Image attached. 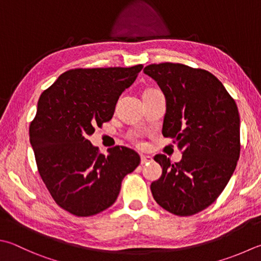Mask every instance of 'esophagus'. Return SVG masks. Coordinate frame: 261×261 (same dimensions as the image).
Listing matches in <instances>:
<instances>
[{"label":"esophagus","instance_id":"34e87169","mask_svg":"<svg viewBox=\"0 0 261 261\" xmlns=\"http://www.w3.org/2000/svg\"><path fill=\"white\" fill-rule=\"evenodd\" d=\"M151 161H152V158L150 155H144V154L141 155V165H145L147 162H151Z\"/></svg>","mask_w":261,"mask_h":261}]
</instances>
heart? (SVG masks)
<instances>
[{
    "label": "heart",
    "mask_w": 261,
    "mask_h": 261,
    "mask_svg": "<svg viewBox=\"0 0 261 261\" xmlns=\"http://www.w3.org/2000/svg\"><path fill=\"white\" fill-rule=\"evenodd\" d=\"M130 139H132V141L134 142V143H135L136 145H139V146H142V145H143V142L141 141V139H140V136H139V135H133V136L130 137Z\"/></svg>",
    "instance_id": "heart-1"
}]
</instances>
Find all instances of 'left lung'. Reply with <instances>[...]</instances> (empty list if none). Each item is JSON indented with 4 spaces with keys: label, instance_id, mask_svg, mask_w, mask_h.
<instances>
[{
    "label": "left lung",
    "instance_id": "obj_1",
    "mask_svg": "<svg viewBox=\"0 0 261 261\" xmlns=\"http://www.w3.org/2000/svg\"><path fill=\"white\" fill-rule=\"evenodd\" d=\"M144 73L164 92L167 111L162 135L181 151L179 162L165 154L154 160L161 177L151 184L160 207L192 216L217 200L240 158V115L234 99L213 73L181 63H152Z\"/></svg>",
    "mask_w": 261,
    "mask_h": 261
}]
</instances>
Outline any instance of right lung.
Listing matches in <instances>:
<instances>
[{"label":"right lung","mask_w":261,"mask_h":261,"mask_svg":"<svg viewBox=\"0 0 261 261\" xmlns=\"http://www.w3.org/2000/svg\"><path fill=\"white\" fill-rule=\"evenodd\" d=\"M143 66L76 68L44 91L29 126L38 173L59 207L78 217L115 203L124 177L141 158L126 146L103 155L88 140L114 116L116 103Z\"/></svg>","instance_id":"add662e5"}]
</instances>
